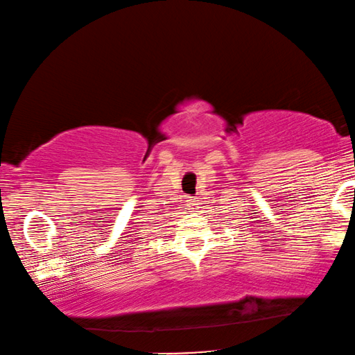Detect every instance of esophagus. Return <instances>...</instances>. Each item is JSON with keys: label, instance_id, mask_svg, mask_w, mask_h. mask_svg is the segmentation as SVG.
I'll use <instances>...</instances> for the list:
<instances>
[{"label": "esophagus", "instance_id": "esophagus-1", "mask_svg": "<svg viewBox=\"0 0 355 355\" xmlns=\"http://www.w3.org/2000/svg\"><path fill=\"white\" fill-rule=\"evenodd\" d=\"M187 201H188V205H190V206H196V198H188Z\"/></svg>", "mask_w": 355, "mask_h": 355}]
</instances>
